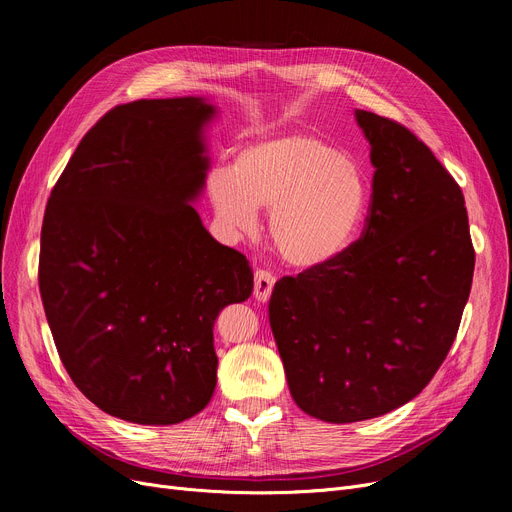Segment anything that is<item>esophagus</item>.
Segmentation results:
<instances>
[{
    "instance_id": "1",
    "label": "esophagus",
    "mask_w": 512,
    "mask_h": 512,
    "mask_svg": "<svg viewBox=\"0 0 512 512\" xmlns=\"http://www.w3.org/2000/svg\"><path fill=\"white\" fill-rule=\"evenodd\" d=\"M276 284V276L267 270H257L255 274V299L267 303L272 297V290Z\"/></svg>"
}]
</instances>
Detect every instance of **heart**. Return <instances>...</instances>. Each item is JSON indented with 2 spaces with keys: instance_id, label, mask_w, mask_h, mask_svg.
<instances>
[{
  "instance_id": "1",
  "label": "heart",
  "mask_w": 512,
  "mask_h": 512,
  "mask_svg": "<svg viewBox=\"0 0 512 512\" xmlns=\"http://www.w3.org/2000/svg\"><path fill=\"white\" fill-rule=\"evenodd\" d=\"M207 188L215 215L232 230H251L257 209H272L274 245L299 267L324 265L351 247L371 199L359 161L309 132L245 145L232 170L209 174Z\"/></svg>"
}]
</instances>
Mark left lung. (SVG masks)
<instances>
[{"mask_svg": "<svg viewBox=\"0 0 512 512\" xmlns=\"http://www.w3.org/2000/svg\"><path fill=\"white\" fill-rule=\"evenodd\" d=\"M369 141L363 236L336 259L276 282L270 326L294 402L353 423L413 400L459 332L475 251L461 186L415 134L355 110Z\"/></svg>", "mask_w": 512, "mask_h": 512, "instance_id": "left-lung-1", "label": "left lung"}]
</instances>
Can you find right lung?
<instances>
[{
	"label": "right lung",
	"instance_id": "obj_1",
	"mask_svg": "<svg viewBox=\"0 0 512 512\" xmlns=\"http://www.w3.org/2000/svg\"><path fill=\"white\" fill-rule=\"evenodd\" d=\"M218 116L203 97L114 107L78 143L47 201L39 288L60 359L93 405L141 425L207 407L213 324L253 292L247 257L195 203Z\"/></svg>",
	"mask_w": 512,
	"mask_h": 512
}]
</instances>
